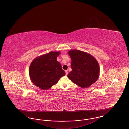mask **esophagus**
Instances as JSON below:
<instances>
[{"label": "esophagus", "mask_w": 129, "mask_h": 129, "mask_svg": "<svg viewBox=\"0 0 129 129\" xmlns=\"http://www.w3.org/2000/svg\"><path fill=\"white\" fill-rule=\"evenodd\" d=\"M65 73H66V75H67V74H68V70H66Z\"/></svg>", "instance_id": "obj_1"}]
</instances>
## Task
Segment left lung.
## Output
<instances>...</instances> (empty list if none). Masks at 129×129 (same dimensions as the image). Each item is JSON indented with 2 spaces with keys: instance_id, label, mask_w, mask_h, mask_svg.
Masks as SVG:
<instances>
[{
  "instance_id": "obj_1",
  "label": "left lung",
  "mask_w": 129,
  "mask_h": 129,
  "mask_svg": "<svg viewBox=\"0 0 129 129\" xmlns=\"http://www.w3.org/2000/svg\"><path fill=\"white\" fill-rule=\"evenodd\" d=\"M71 58L72 71L68 77L75 84L86 88L95 83L100 76V66L96 58L90 54L76 49L68 51Z\"/></svg>"
}]
</instances>
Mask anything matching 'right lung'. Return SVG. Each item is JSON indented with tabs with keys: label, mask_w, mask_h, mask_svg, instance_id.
Listing matches in <instances>:
<instances>
[{
	"label": "right lung",
	"mask_w": 129,
	"mask_h": 129,
	"mask_svg": "<svg viewBox=\"0 0 129 129\" xmlns=\"http://www.w3.org/2000/svg\"><path fill=\"white\" fill-rule=\"evenodd\" d=\"M59 51H51L40 55L31 62L29 75L31 82L43 90H47L58 82L65 75L61 65L57 61Z\"/></svg>",
	"instance_id": "obj_1"
}]
</instances>
